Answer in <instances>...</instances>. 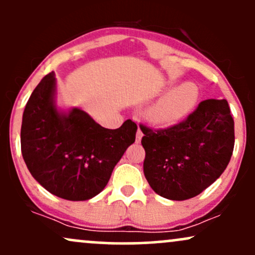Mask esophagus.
I'll list each match as a JSON object with an SVG mask.
<instances>
[{
    "label": "esophagus",
    "mask_w": 255,
    "mask_h": 255,
    "mask_svg": "<svg viewBox=\"0 0 255 255\" xmlns=\"http://www.w3.org/2000/svg\"><path fill=\"white\" fill-rule=\"evenodd\" d=\"M142 135H144V134H142L141 129H137V131H136V142H137V144H139V142L141 141Z\"/></svg>",
    "instance_id": "obj_1"
}]
</instances>
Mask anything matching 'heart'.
<instances>
[{
    "instance_id": "heart-1",
    "label": "heart",
    "mask_w": 255,
    "mask_h": 255,
    "mask_svg": "<svg viewBox=\"0 0 255 255\" xmlns=\"http://www.w3.org/2000/svg\"><path fill=\"white\" fill-rule=\"evenodd\" d=\"M172 85V81H169ZM200 92L193 83H184L172 87L146 111L148 122L158 127H169L188 118L197 107Z\"/></svg>"
}]
</instances>
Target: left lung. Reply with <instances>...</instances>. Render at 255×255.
Returning a JSON list of instances; mask_svg holds the SVG:
<instances>
[{
    "mask_svg": "<svg viewBox=\"0 0 255 255\" xmlns=\"http://www.w3.org/2000/svg\"><path fill=\"white\" fill-rule=\"evenodd\" d=\"M144 174L151 188L170 200L197 197L223 174L235 144L225 99H206L184 121L165 129L140 125Z\"/></svg>",
    "mask_w": 255,
    "mask_h": 255,
    "instance_id": "left-lung-1",
    "label": "left lung"
}]
</instances>
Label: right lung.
<instances>
[{
  "label": "right lung",
  "instance_id": "obj_1",
  "mask_svg": "<svg viewBox=\"0 0 255 255\" xmlns=\"http://www.w3.org/2000/svg\"><path fill=\"white\" fill-rule=\"evenodd\" d=\"M136 129L131 120L118 129H108L78 108L58 109L56 78L51 72L37 85L25 107L22 157L34 180L51 194L89 200L109 182L115 165L135 141Z\"/></svg>",
  "mask_w": 255,
  "mask_h": 255
}]
</instances>
